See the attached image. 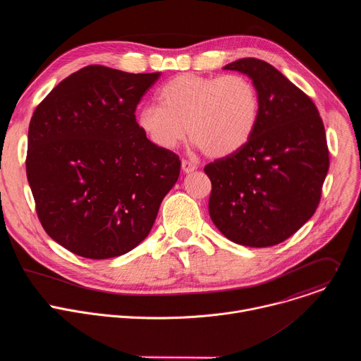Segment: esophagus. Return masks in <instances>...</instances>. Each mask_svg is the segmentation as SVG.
Segmentation results:
<instances>
[{
  "mask_svg": "<svg viewBox=\"0 0 361 361\" xmlns=\"http://www.w3.org/2000/svg\"><path fill=\"white\" fill-rule=\"evenodd\" d=\"M181 169L184 173H192L194 170H197V164H194L192 161L188 160H183L181 161Z\"/></svg>",
  "mask_w": 361,
  "mask_h": 361,
  "instance_id": "1",
  "label": "esophagus"
}]
</instances>
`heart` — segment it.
<instances>
[{"label": "heart", "instance_id": "obj_1", "mask_svg": "<svg viewBox=\"0 0 361 361\" xmlns=\"http://www.w3.org/2000/svg\"><path fill=\"white\" fill-rule=\"evenodd\" d=\"M157 104L137 114L142 134L164 149L176 148L188 131L209 157H227L247 144L259 120L260 97L243 74H180L157 91Z\"/></svg>", "mask_w": 361, "mask_h": 361}]
</instances>
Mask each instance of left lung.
I'll return each instance as SVG.
<instances>
[{
    "label": "left lung",
    "mask_w": 361,
    "mask_h": 361,
    "mask_svg": "<svg viewBox=\"0 0 361 361\" xmlns=\"http://www.w3.org/2000/svg\"><path fill=\"white\" fill-rule=\"evenodd\" d=\"M224 70L252 80L260 110L247 144L204 167L209 213L233 243L276 245L319 207L330 166L324 124L313 99L269 63L241 59Z\"/></svg>",
    "instance_id": "left-lung-1"
}]
</instances>
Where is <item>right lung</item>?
I'll return each instance as SVG.
<instances>
[{
	"label": "right lung",
	"mask_w": 361,
	"mask_h": 361,
	"mask_svg": "<svg viewBox=\"0 0 361 361\" xmlns=\"http://www.w3.org/2000/svg\"><path fill=\"white\" fill-rule=\"evenodd\" d=\"M160 75L87 66L31 117L25 170L35 212L45 233L77 255L102 260L137 247L178 180L177 154L154 145L135 121Z\"/></svg>",
	"instance_id": "right-lung-1"
}]
</instances>
